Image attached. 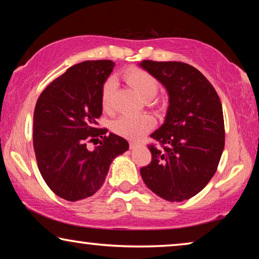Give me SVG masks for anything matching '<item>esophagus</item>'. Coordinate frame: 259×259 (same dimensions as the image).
Returning <instances> with one entry per match:
<instances>
[{
  "label": "esophagus",
  "instance_id": "1",
  "mask_svg": "<svg viewBox=\"0 0 259 259\" xmlns=\"http://www.w3.org/2000/svg\"><path fill=\"white\" fill-rule=\"evenodd\" d=\"M139 143H136V141H131V143H130V148H132V150H133V148H136V147H138V146H139Z\"/></svg>",
  "mask_w": 259,
  "mask_h": 259
}]
</instances>
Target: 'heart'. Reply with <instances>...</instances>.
I'll return each instance as SVG.
<instances>
[{"label":"heart","instance_id":"b5f03b06","mask_svg":"<svg viewBox=\"0 0 259 259\" xmlns=\"http://www.w3.org/2000/svg\"><path fill=\"white\" fill-rule=\"evenodd\" d=\"M126 82L136 90L146 100L153 99L159 91V82L147 70L141 68H130L123 74ZM115 92V80L109 77L102 84L101 105L105 111L112 108L113 97ZM154 127V119L150 114H123L114 120L112 130L116 134L127 139L137 140L145 136Z\"/></svg>","mask_w":259,"mask_h":259}]
</instances>
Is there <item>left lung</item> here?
<instances>
[{"instance_id":"1","label":"left lung","mask_w":259,"mask_h":259,"mask_svg":"<svg viewBox=\"0 0 259 259\" xmlns=\"http://www.w3.org/2000/svg\"><path fill=\"white\" fill-rule=\"evenodd\" d=\"M140 67L168 93L165 121L151 134L152 160L140 168L144 183L168 201L199 193L217 171L225 145L224 116L217 92L206 77L184 62L144 60Z\"/></svg>"}]
</instances>
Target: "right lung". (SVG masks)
<instances>
[{"mask_svg": "<svg viewBox=\"0 0 259 259\" xmlns=\"http://www.w3.org/2000/svg\"><path fill=\"white\" fill-rule=\"evenodd\" d=\"M115 63L111 60L74 65L48 84L34 111L33 145L42 178L56 196L84 199L105 183L113 159L128 143L98 128L102 114L101 88ZM101 144L93 151L88 142Z\"/></svg>", "mask_w": 259, "mask_h": 259, "instance_id": "1", "label": "right lung"}]
</instances>
